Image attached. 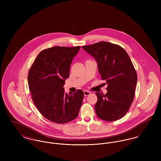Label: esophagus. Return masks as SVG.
<instances>
[{
    "label": "esophagus",
    "mask_w": 161,
    "mask_h": 161,
    "mask_svg": "<svg viewBox=\"0 0 161 161\" xmlns=\"http://www.w3.org/2000/svg\"><path fill=\"white\" fill-rule=\"evenodd\" d=\"M84 95H85V96H88V95H89L90 94H91V93L89 92V91H84Z\"/></svg>",
    "instance_id": "esophagus-1"
}]
</instances>
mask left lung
Instances as JSON below:
<instances>
[{
  "label": "left lung",
  "mask_w": 161,
  "mask_h": 161,
  "mask_svg": "<svg viewBox=\"0 0 161 161\" xmlns=\"http://www.w3.org/2000/svg\"><path fill=\"white\" fill-rule=\"evenodd\" d=\"M82 47L95 59L101 78L108 86L106 94L95 93L96 114L107 121L121 119L132 104L138 79L130 56L121 46L106 42Z\"/></svg>",
  "instance_id": "obj_1"
}]
</instances>
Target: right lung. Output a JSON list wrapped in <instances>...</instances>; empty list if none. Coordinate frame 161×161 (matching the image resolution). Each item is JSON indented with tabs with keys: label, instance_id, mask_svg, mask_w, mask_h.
I'll list each match as a JSON object with an SVG mask.
<instances>
[{
	"label": "right lung",
	"instance_id": "obj_1",
	"mask_svg": "<svg viewBox=\"0 0 161 161\" xmlns=\"http://www.w3.org/2000/svg\"><path fill=\"white\" fill-rule=\"evenodd\" d=\"M80 47L54 46L44 49L29 70L28 84L32 100L41 114L52 122L66 123L79 114L84 92L77 90L68 95L63 86Z\"/></svg>",
	"mask_w": 161,
	"mask_h": 161
}]
</instances>
